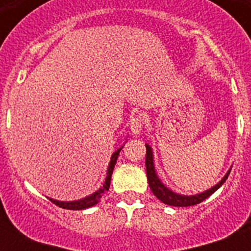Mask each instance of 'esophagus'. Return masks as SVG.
I'll use <instances>...</instances> for the list:
<instances>
[{
	"label": "esophagus",
	"instance_id": "obj_1",
	"mask_svg": "<svg viewBox=\"0 0 251 251\" xmlns=\"http://www.w3.org/2000/svg\"><path fill=\"white\" fill-rule=\"evenodd\" d=\"M143 126H145V120L142 116H134V117L130 118V130L135 137L142 133Z\"/></svg>",
	"mask_w": 251,
	"mask_h": 251
}]
</instances>
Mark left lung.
<instances>
[{
	"instance_id": "1",
	"label": "left lung",
	"mask_w": 251,
	"mask_h": 251,
	"mask_svg": "<svg viewBox=\"0 0 251 251\" xmlns=\"http://www.w3.org/2000/svg\"><path fill=\"white\" fill-rule=\"evenodd\" d=\"M146 172H147V181H149L150 189L152 190L153 195H155L159 201H161V202L168 204V206L189 207L203 202V201L206 198H208L212 193H215V191L218 190L219 187L226 182V179L228 178L230 171H228V173L224 176V178H223L218 185H215L214 187H211V189L206 190L204 193H201V194L197 195H191V197H185V195L176 194V193L169 190L168 187H165L164 185L161 183L160 179L157 178L156 173H155V167H153L152 151H151V147H150L149 145H146Z\"/></svg>"
}]
</instances>
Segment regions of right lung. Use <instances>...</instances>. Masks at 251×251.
<instances>
[{"label":"right lung","mask_w":251,"mask_h":251,"mask_svg":"<svg viewBox=\"0 0 251 251\" xmlns=\"http://www.w3.org/2000/svg\"><path fill=\"white\" fill-rule=\"evenodd\" d=\"M120 151L121 149L117 150L116 152L112 155V159H110L109 167H108V173H106L105 182L102 185L101 189H99L96 193L91 194L90 197H86L83 199H79V201H74V202H61V201H56V199L49 198V201L52 203H54L56 206L61 207V208H66V210H84V208H88V207H92L95 204H98L100 202V199L104 197L105 191L109 190L110 185V178H112V173H113L114 165H116V161H117V157L120 155Z\"/></svg>","instance_id":"1"}]
</instances>
